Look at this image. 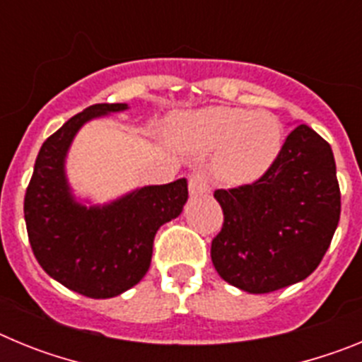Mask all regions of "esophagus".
<instances>
[{
    "label": "esophagus",
    "mask_w": 362,
    "mask_h": 362,
    "mask_svg": "<svg viewBox=\"0 0 362 362\" xmlns=\"http://www.w3.org/2000/svg\"><path fill=\"white\" fill-rule=\"evenodd\" d=\"M188 190H190L192 196H203V194H209L210 185L209 179L203 172L196 170L188 175Z\"/></svg>",
    "instance_id": "34e87169"
}]
</instances>
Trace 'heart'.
Instances as JSON below:
<instances>
[{"mask_svg":"<svg viewBox=\"0 0 362 362\" xmlns=\"http://www.w3.org/2000/svg\"><path fill=\"white\" fill-rule=\"evenodd\" d=\"M170 137L192 153H212L217 177L252 185L272 170L283 152L284 130L272 112L206 107L172 119Z\"/></svg>","mask_w":362,"mask_h":362,"instance_id":"obj_1","label":"heart"}]
</instances>
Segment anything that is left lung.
Segmentation results:
<instances>
[{
  "mask_svg": "<svg viewBox=\"0 0 362 362\" xmlns=\"http://www.w3.org/2000/svg\"><path fill=\"white\" fill-rule=\"evenodd\" d=\"M225 223L212 263L226 283L268 293L306 279L325 257L341 216L330 145L306 124L290 132L279 159L252 185L216 190Z\"/></svg>",
  "mask_w": 362,
  "mask_h": 362,
  "instance_id": "obj_1",
  "label": "left lung"
}]
</instances>
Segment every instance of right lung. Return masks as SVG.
<instances>
[{
	"label": "right lung",
	"mask_w": 362,
	"mask_h": 362,
	"mask_svg": "<svg viewBox=\"0 0 362 362\" xmlns=\"http://www.w3.org/2000/svg\"><path fill=\"white\" fill-rule=\"evenodd\" d=\"M129 108L98 103L70 117L43 143L25 194V223L37 263L69 290L108 299L132 288L152 261L159 226L183 212L187 179L150 185L107 204L76 199L65 172L66 153L83 124Z\"/></svg>",
	"instance_id": "1"
}]
</instances>
